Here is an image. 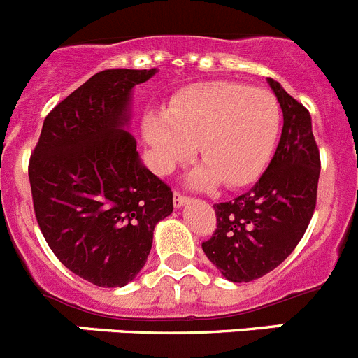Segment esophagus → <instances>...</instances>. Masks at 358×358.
<instances>
[{
	"instance_id": "1",
	"label": "esophagus",
	"mask_w": 358,
	"mask_h": 358,
	"mask_svg": "<svg viewBox=\"0 0 358 358\" xmlns=\"http://www.w3.org/2000/svg\"><path fill=\"white\" fill-rule=\"evenodd\" d=\"M188 201H189V197H186V195L179 194V192H176V194H173V206H176V208L185 206V204Z\"/></svg>"
}]
</instances>
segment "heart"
Segmentation results:
<instances>
[{
	"label": "heart",
	"instance_id": "obj_1",
	"mask_svg": "<svg viewBox=\"0 0 358 358\" xmlns=\"http://www.w3.org/2000/svg\"><path fill=\"white\" fill-rule=\"evenodd\" d=\"M280 103L267 90L238 82H204L172 98L166 113H148L143 134L152 163L170 172L189 157L199 143L204 163L189 182L229 188L252 182L271 161L280 132Z\"/></svg>",
	"mask_w": 358,
	"mask_h": 358
}]
</instances>
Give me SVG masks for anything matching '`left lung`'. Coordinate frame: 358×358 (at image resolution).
Segmentation results:
<instances>
[{
  "instance_id": "left-lung-1",
  "label": "left lung",
  "mask_w": 358,
  "mask_h": 358,
  "mask_svg": "<svg viewBox=\"0 0 358 358\" xmlns=\"http://www.w3.org/2000/svg\"><path fill=\"white\" fill-rule=\"evenodd\" d=\"M283 110V131L267 170L255 186L215 204L217 229L202 251L222 276L248 283L274 271L305 235L317 201L321 172L312 118L280 82L267 78Z\"/></svg>"
}]
</instances>
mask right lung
Here are the masks:
<instances>
[{
    "label": "right lung",
    "mask_w": 358,
    "mask_h": 358,
    "mask_svg": "<svg viewBox=\"0 0 358 358\" xmlns=\"http://www.w3.org/2000/svg\"><path fill=\"white\" fill-rule=\"evenodd\" d=\"M157 69H106L57 103L28 164L37 224L53 255L96 287L143 268L172 189L145 169L125 131L131 93Z\"/></svg>",
    "instance_id": "obj_1"
}]
</instances>
